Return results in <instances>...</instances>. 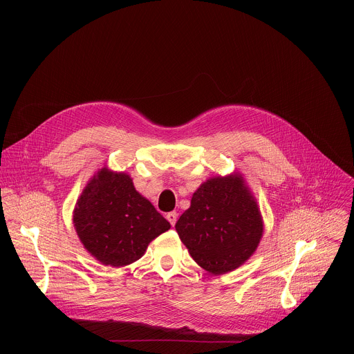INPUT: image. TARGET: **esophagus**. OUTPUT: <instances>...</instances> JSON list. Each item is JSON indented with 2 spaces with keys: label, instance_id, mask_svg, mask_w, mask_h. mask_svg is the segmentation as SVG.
I'll list each match as a JSON object with an SVG mask.
<instances>
[{
  "label": "esophagus",
  "instance_id": "1",
  "mask_svg": "<svg viewBox=\"0 0 354 354\" xmlns=\"http://www.w3.org/2000/svg\"><path fill=\"white\" fill-rule=\"evenodd\" d=\"M167 220L169 221V224L174 227L175 225V223H176V220H178V213L176 212H171V213H168L167 214Z\"/></svg>",
  "mask_w": 354,
  "mask_h": 354
}]
</instances>
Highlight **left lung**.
<instances>
[{"mask_svg": "<svg viewBox=\"0 0 354 354\" xmlns=\"http://www.w3.org/2000/svg\"><path fill=\"white\" fill-rule=\"evenodd\" d=\"M175 228L194 262L214 274L241 266L263 232L257 201L238 175L201 185Z\"/></svg>", "mask_w": 354, "mask_h": 354, "instance_id": "obj_1", "label": "left lung"}]
</instances>
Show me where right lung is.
<instances>
[{
	"label": "right lung",
	"mask_w": 354,
	"mask_h": 354,
	"mask_svg": "<svg viewBox=\"0 0 354 354\" xmlns=\"http://www.w3.org/2000/svg\"><path fill=\"white\" fill-rule=\"evenodd\" d=\"M74 225L85 249L104 265L120 268L140 259L148 243L171 224L144 198L126 174L99 171L84 189Z\"/></svg>",
	"instance_id": "1"
}]
</instances>
